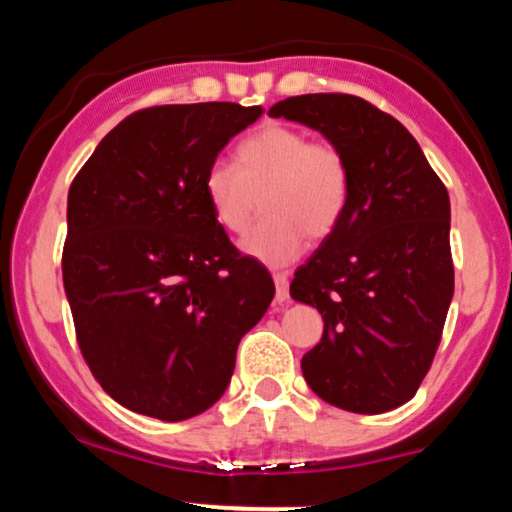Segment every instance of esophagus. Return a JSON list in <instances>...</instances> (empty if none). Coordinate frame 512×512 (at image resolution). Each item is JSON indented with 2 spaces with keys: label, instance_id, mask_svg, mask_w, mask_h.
Instances as JSON below:
<instances>
[{
  "label": "esophagus",
  "instance_id": "obj_1",
  "mask_svg": "<svg viewBox=\"0 0 512 512\" xmlns=\"http://www.w3.org/2000/svg\"><path fill=\"white\" fill-rule=\"evenodd\" d=\"M274 286H276V301H279V303L289 301V274L276 272L274 274Z\"/></svg>",
  "mask_w": 512,
  "mask_h": 512
}]
</instances>
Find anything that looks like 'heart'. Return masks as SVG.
Returning <instances> with one entry per match:
<instances>
[{
	"instance_id": "heart-1",
	"label": "heart",
	"mask_w": 512,
	"mask_h": 512,
	"mask_svg": "<svg viewBox=\"0 0 512 512\" xmlns=\"http://www.w3.org/2000/svg\"><path fill=\"white\" fill-rule=\"evenodd\" d=\"M351 192L349 161L337 144L310 139L298 127L272 122L238 146V168L209 163L204 195L226 233L243 236L260 211L267 219L243 240L245 255L284 267L310 240L330 238L344 219Z\"/></svg>"
}]
</instances>
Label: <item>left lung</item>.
I'll return each mask as SVG.
<instances>
[{"label": "left lung", "mask_w": 512, "mask_h": 512, "mask_svg": "<svg viewBox=\"0 0 512 512\" xmlns=\"http://www.w3.org/2000/svg\"><path fill=\"white\" fill-rule=\"evenodd\" d=\"M272 117L325 134L349 161L344 219L291 281L325 332L301 368L317 397L383 414L419 390L455 289L450 197L402 122L349 93H308Z\"/></svg>", "instance_id": "left-lung-1"}]
</instances>
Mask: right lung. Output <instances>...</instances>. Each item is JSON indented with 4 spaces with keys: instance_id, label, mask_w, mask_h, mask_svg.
<instances>
[{
    "instance_id": "add662e5",
    "label": "right lung",
    "mask_w": 512,
    "mask_h": 512,
    "mask_svg": "<svg viewBox=\"0 0 512 512\" xmlns=\"http://www.w3.org/2000/svg\"><path fill=\"white\" fill-rule=\"evenodd\" d=\"M260 105H154L110 129L67 197L62 279L81 356L115 402L161 421L226 392L274 281L211 214L204 173Z\"/></svg>"
}]
</instances>
